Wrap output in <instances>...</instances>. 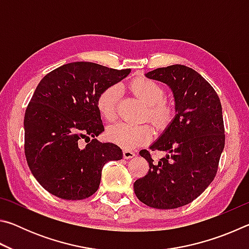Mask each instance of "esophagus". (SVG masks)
Returning <instances> with one entry per match:
<instances>
[{"mask_svg": "<svg viewBox=\"0 0 249 249\" xmlns=\"http://www.w3.org/2000/svg\"><path fill=\"white\" fill-rule=\"evenodd\" d=\"M123 156H124L125 159H130V158L135 157V156H136V154H135V151L130 150V149H124L123 150Z\"/></svg>", "mask_w": 249, "mask_h": 249, "instance_id": "obj_1", "label": "esophagus"}]
</instances>
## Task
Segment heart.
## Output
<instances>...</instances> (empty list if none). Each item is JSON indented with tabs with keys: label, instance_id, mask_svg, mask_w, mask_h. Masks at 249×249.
I'll list each match as a JSON object with an SVG mask.
<instances>
[{
	"label": "heart",
	"instance_id": "b5f03b06",
	"mask_svg": "<svg viewBox=\"0 0 249 249\" xmlns=\"http://www.w3.org/2000/svg\"><path fill=\"white\" fill-rule=\"evenodd\" d=\"M130 89L147 103L146 116L153 121L155 125L165 127L170 123L176 114L174 101L165 98V90L154 80L140 77L130 82ZM120 100V87L116 84L104 89L98 98V108L105 120L115 121L117 117V104ZM153 135L148 124H133L121 122L111 126L107 136L113 142L124 148H134L148 142Z\"/></svg>",
	"mask_w": 249,
	"mask_h": 249
}]
</instances>
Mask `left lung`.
<instances>
[{"instance_id": "left-lung-1", "label": "left lung", "mask_w": 249, "mask_h": 249, "mask_svg": "<svg viewBox=\"0 0 249 249\" xmlns=\"http://www.w3.org/2000/svg\"><path fill=\"white\" fill-rule=\"evenodd\" d=\"M174 93L177 114L150 149L166 153L158 161L150 151L140 155L149 170L135 181L137 199L150 208L169 210L191 203L215 178L225 144L220 98L196 70L172 65L146 73Z\"/></svg>"}]
</instances>
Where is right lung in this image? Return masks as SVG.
<instances>
[{
    "label": "right lung",
    "instance_id": "add662e5",
    "mask_svg": "<svg viewBox=\"0 0 249 249\" xmlns=\"http://www.w3.org/2000/svg\"><path fill=\"white\" fill-rule=\"evenodd\" d=\"M129 72L77 61L40 80L25 112L24 149L45 190L65 200L87 199L99 189L105 163L123 158L119 146L95 138L104 130L96 102ZM82 139L88 140L86 146Z\"/></svg>",
    "mask_w": 249,
    "mask_h": 249
}]
</instances>
